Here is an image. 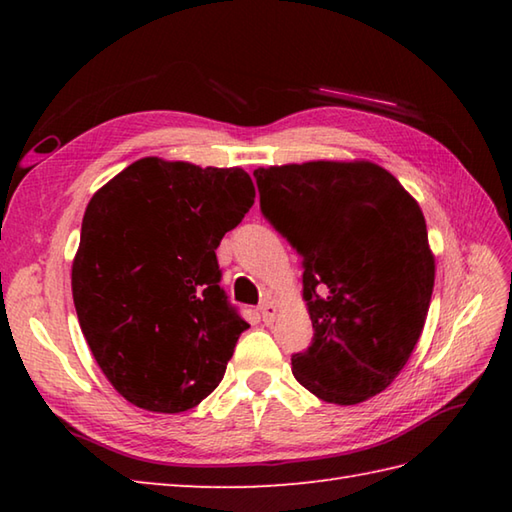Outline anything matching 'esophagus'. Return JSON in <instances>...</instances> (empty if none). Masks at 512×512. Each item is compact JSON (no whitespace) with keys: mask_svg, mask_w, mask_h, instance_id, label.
Returning a JSON list of instances; mask_svg holds the SVG:
<instances>
[{"mask_svg":"<svg viewBox=\"0 0 512 512\" xmlns=\"http://www.w3.org/2000/svg\"><path fill=\"white\" fill-rule=\"evenodd\" d=\"M259 314H262V321H264L266 325L273 323V321L277 319V306H275V301L266 299V301L262 303V306H259Z\"/></svg>","mask_w":512,"mask_h":512,"instance_id":"1","label":"esophagus"}]
</instances>
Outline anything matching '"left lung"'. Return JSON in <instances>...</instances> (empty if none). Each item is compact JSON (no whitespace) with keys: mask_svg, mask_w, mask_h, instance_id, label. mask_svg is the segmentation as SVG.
<instances>
[{"mask_svg":"<svg viewBox=\"0 0 512 512\" xmlns=\"http://www.w3.org/2000/svg\"><path fill=\"white\" fill-rule=\"evenodd\" d=\"M262 213L297 248L312 345L292 374L332 405L385 391L427 321L436 257L411 193L376 162L255 169Z\"/></svg>","mask_w":512,"mask_h":512,"instance_id":"left-lung-1","label":"left lung"}]
</instances>
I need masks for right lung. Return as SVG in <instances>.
Listing matches in <instances>:
<instances>
[{"label": "right lung", "instance_id": "obj_1", "mask_svg": "<svg viewBox=\"0 0 512 512\" xmlns=\"http://www.w3.org/2000/svg\"><path fill=\"white\" fill-rule=\"evenodd\" d=\"M253 202L244 169L156 156L92 195L74 308L96 363L132 405L180 413L220 385L248 323L228 306L215 250Z\"/></svg>", "mask_w": 512, "mask_h": 512}]
</instances>
